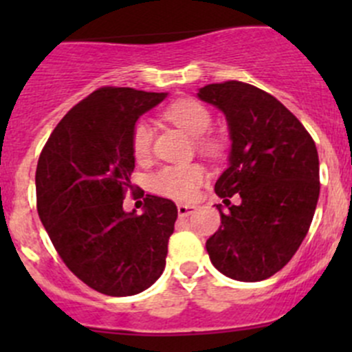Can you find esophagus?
Wrapping results in <instances>:
<instances>
[{
  "mask_svg": "<svg viewBox=\"0 0 352 352\" xmlns=\"http://www.w3.org/2000/svg\"><path fill=\"white\" fill-rule=\"evenodd\" d=\"M177 211H179V216H189L196 211V206H190V204H177Z\"/></svg>",
  "mask_w": 352,
  "mask_h": 352,
  "instance_id": "1",
  "label": "esophagus"
}]
</instances>
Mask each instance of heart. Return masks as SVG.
<instances>
[{"instance_id": "b5f03b06", "label": "heart", "mask_w": 352, "mask_h": 352, "mask_svg": "<svg viewBox=\"0 0 352 352\" xmlns=\"http://www.w3.org/2000/svg\"><path fill=\"white\" fill-rule=\"evenodd\" d=\"M163 116L186 131L189 136L196 140L197 150L202 153L214 155L219 151V141L214 136H208L206 131L211 127L212 117L209 109L194 98H180L165 109ZM151 140L153 131L144 120H140L134 126L131 134V146L136 160H146L151 153ZM206 179L204 166L199 163H182V165H165L153 172L148 179V186L160 196L190 201L196 197L199 187Z\"/></svg>"}]
</instances>
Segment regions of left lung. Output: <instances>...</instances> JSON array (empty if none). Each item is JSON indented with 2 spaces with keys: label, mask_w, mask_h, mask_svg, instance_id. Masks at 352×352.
Wrapping results in <instances>:
<instances>
[{
  "label": "left lung",
  "mask_w": 352,
  "mask_h": 352,
  "mask_svg": "<svg viewBox=\"0 0 352 352\" xmlns=\"http://www.w3.org/2000/svg\"><path fill=\"white\" fill-rule=\"evenodd\" d=\"M202 102L221 110L232 150L214 190L223 211L218 232L206 242L221 274L264 281L296 254L320 194L318 153L303 124L278 98L242 81L199 88ZM241 196L239 206L229 197Z\"/></svg>",
  "instance_id": "1"
}]
</instances>
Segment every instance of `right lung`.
<instances>
[{
    "mask_svg": "<svg viewBox=\"0 0 352 352\" xmlns=\"http://www.w3.org/2000/svg\"><path fill=\"white\" fill-rule=\"evenodd\" d=\"M166 95L98 88L63 117L38 156V218L67 269L102 294L133 296L165 269L177 206L146 194L136 214L122 202L133 189L131 134Z\"/></svg>",
    "mask_w": 352,
    "mask_h": 352,
    "instance_id": "add662e5",
    "label": "right lung"
}]
</instances>
